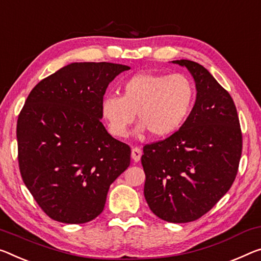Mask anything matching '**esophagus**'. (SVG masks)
<instances>
[{"mask_svg": "<svg viewBox=\"0 0 261 261\" xmlns=\"http://www.w3.org/2000/svg\"><path fill=\"white\" fill-rule=\"evenodd\" d=\"M142 154H143V152L139 147H134L131 150V158H132V160L136 161V163H138V161L140 160V158H142Z\"/></svg>", "mask_w": 261, "mask_h": 261, "instance_id": "obj_1", "label": "esophagus"}]
</instances>
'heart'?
<instances>
[{
	"label": "heart",
	"mask_w": 261,
	"mask_h": 261,
	"mask_svg": "<svg viewBox=\"0 0 261 261\" xmlns=\"http://www.w3.org/2000/svg\"><path fill=\"white\" fill-rule=\"evenodd\" d=\"M121 96L102 98L101 115L109 132L125 138L136 114L139 130L155 138L168 137L182 127L195 101V87L185 74L143 72L127 77L119 87Z\"/></svg>",
	"instance_id": "heart-1"
}]
</instances>
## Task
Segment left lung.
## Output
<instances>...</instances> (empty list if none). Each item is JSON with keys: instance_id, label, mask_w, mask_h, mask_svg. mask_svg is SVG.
Here are the masks:
<instances>
[{"instance_id": "1", "label": "left lung", "mask_w": 261, "mask_h": 261, "mask_svg": "<svg viewBox=\"0 0 261 261\" xmlns=\"http://www.w3.org/2000/svg\"><path fill=\"white\" fill-rule=\"evenodd\" d=\"M173 64L192 74L196 100L182 127L144 146V196L152 213L171 223L203 216L232 186L242 155V131L230 94L203 66Z\"/></svg>"}]
</instances>
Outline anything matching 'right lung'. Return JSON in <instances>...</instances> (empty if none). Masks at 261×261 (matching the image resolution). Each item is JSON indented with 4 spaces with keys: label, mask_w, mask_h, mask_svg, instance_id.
<instances>
[{
    "label": "right lung",
    "mask_w": 261,
    "mask_h": 261,
    "mask_svg": "<svg viewBox=\"0 0 261 261\" xmlns=\"http://www.w3.org/2000/svg\"><path fill=\"white\" fill-rule=\"evenodd\" d=\"M129 66L72 63L37 85L17 121L24 184L44 213L66 224L96 218L110 185L129 167L130 147L101 122L107 87Z\"/></svg>",
    "instance_id": "right-lung-1"
}]
</instances>
